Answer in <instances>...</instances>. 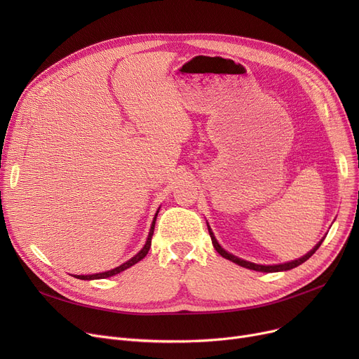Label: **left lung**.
Segmentation results:
<instances>
[{
    "instance_id": "1",
    "label": "left lung",
    "mask_w": 359,
    "mask_h": 359,
    "mask_svg": "<svg viewBox=\"0 0 359 359\" xmlns=\"http://www.w3.org/2000/svg\"><path fill=\"white\" fill-rule=\"evenodd\" d=\"M206 224H208V222H206ZM208 231H210V236H211V240H212V244H214L215 250H217L222 257H225V259H229V260L237 263V265H240V266H243V268H248V269L257 271V272H280V271H290V269H292V268H297V266L301 265V263H304L306 260H309V259L316 253V250L320 248V244H322L323 240H325V238L320 240L307 255H304L303 257H299V259H297V260L287 262V263H280V265H256V263H252V262H248V260H243V259H240V257H237V256H234V255H231V253H229V252H225V250L219 246V243L217 241V238H215L212 230L210 229V225H208Z\"/></svg>"
}]
</instances>
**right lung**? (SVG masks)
<instances>
[{
  "instance_id": "right-lung-1",
  "label": "right lung",
  "mask_w": 359,
  "mask_h": 359,
  "mask_svg": "<svg viewBox=\"0 0 359 359\" xmlns=\"http://www.w3.org/2000/svg\"><path fill=\"white\" fill-rule=\"evenodd\" d=\"M157 215H158V211L156 212V217H154V219H153V224H151V229H149V234H148V238H147V241H145V244H144V248L134 256L132 259H129L128 262H125V263H122L121 266H118V268H115V269H110V271H107V272H102V273H94V275H74L75 278H79V279H83V280H90V279H104V278H109V276H113V275H118V273H121L122 271H125V269H128V268H130V266H134L135 263H138L140 260H142L145 256H147V253H148V250H149V248H151V238H153V234H154V227H156V219H157Z\"/></svg>"
}]
</instances>
